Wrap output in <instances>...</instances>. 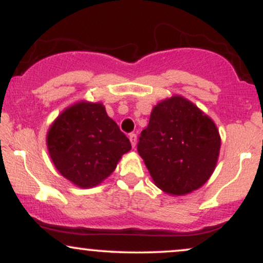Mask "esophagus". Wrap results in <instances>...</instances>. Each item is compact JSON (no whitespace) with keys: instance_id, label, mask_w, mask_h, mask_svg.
Listing matches in <instances>:
<instances>
[{"instance_id":"34e87169","label":"esophagus","mask_w":263,"mask_h":263,"mask_svg":"<svg viewBox=\"0 0 263 263\" xmlns=\"http://www.w3.org/2000/svg\"><path fill=\"white\" fill-rule=\"evenodd\" d=\"M128 138H129V141H131V144H132V147H136V144H137V136H136V134H131L128 136Z\"/></svg>"}]
</instances>
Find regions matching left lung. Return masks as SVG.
I'll return each mask as SVG.
<instances>
[{
	"label": "left lung",
	"instance_id": "obj_1",
	"mask_svg": "<svg viewBox=\"0 0 263 263\" xmlns=\"http://www.w3.org/2000/svg\"><path fill=\"white\" fill-rule=\"evenodd\" d=\"M221 138L215 122L180 95L152 108L137 151L153 183L171 195H185L203 186L218 163Z\"/></svg>",
	"mask_w": 263,
	"mask_h": 263
}]
</instances>
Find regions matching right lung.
Returning a JSON list of instances; mask_svg holds the SVG:
<instances>
[{
    "mask_svg": "<svg viewBox=\"0 0 263 263\" xmlns=\"http://www.w3.org/2000/svg\"><path fill=\"white\" fill-rule=\"evenodd\" d=\"M53 164L79 188H93L116 168L131 143L101 102L81 100L66 107L47 134Z\"/></svg>",
    "mask_w": 263,
    "mask_h": 263,
    "instance_id": "obj_1",
    "label": "right lung"
}]
</instances>
